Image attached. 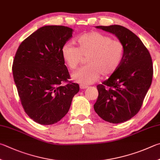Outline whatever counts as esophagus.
<instances>
[{"label": "esophagus", "mask_w": 160, "mask_h": 160, "mask_svg": "<svg viewBox=\"0 0 160 160\" xmlns=\"http://www.w3.org/2000/svg\"><path fill=\"white\" fill-rule=\"evenodd\" d=\"M80 88L81 89H84L88 88V86L85 85H82V84H81V85H80Z\"/></svg>", "instance_id": "esophagus-1"}]
</instances>
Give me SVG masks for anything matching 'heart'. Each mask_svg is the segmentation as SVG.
<instances>
[{
	"instance_id": "1",
	"label": "heart",
	"mask_w": 160,
	"mask_h": 160,
	"mask_svg": "<svg viewBox=\"0 0 160 160\" xmlns=\"http://www.w3.org/2000/svg\"><path fill=\"white\" fill-rule=\"evenodd\" d=\"M77 48L66 43L62 47V57L71 70L78 68L87 57V64L72 74V79L82 85H89L97 80L100 74L107 76L114 72L120 65L124 46L120 40L112 39L99 32H90L76 40Z\"/></svg>"
}]
</instances>
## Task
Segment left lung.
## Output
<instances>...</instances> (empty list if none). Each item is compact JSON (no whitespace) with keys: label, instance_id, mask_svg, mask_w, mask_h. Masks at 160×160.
<instances>
[{"label":"left lung","instance_id":"left-lung-1","mask_svg":"<svg viewBox=\"0 0 160 160\" xmlns=\"http://www.w3.org/2000/svg\"><path fill=\"white\" fill-rule=\"evenodd\" d=\"M96 28L114 34L124 46L117 70L97 86L95 112L103 120L118 124L130 120L140 110L152 83L153 67L150 52L133 32L120 25Z\"/></svg>","mask_w":160,"mask_h":160}]
</instances>
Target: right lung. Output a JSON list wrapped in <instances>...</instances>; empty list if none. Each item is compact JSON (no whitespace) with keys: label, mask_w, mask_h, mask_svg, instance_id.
I'll return each instance as SVG.
<instances>
[{"label":"right lung","mask_w":160,"mask_h":160,"mask_svg":"<svg viewBox=\"0 0 160 160\" xmlns=\"http://www.w3.org/2000/svg\"><path fill=\"white\" fill-rule=\"evenodd\" d=\"M72 33L69 27L45 26L27 38L14 56L13 78L22 105L28 117L42 125L62 120L80 90L78 84L68 80L62 54Z\"/></svg>","instance_id":"add662e5"}]
</instances>
